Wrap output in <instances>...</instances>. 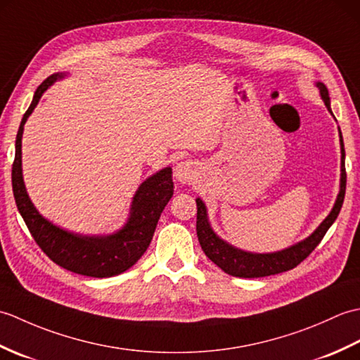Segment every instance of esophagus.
<instances>
[{
    "instance_id": "34e87169",
    "label": "esophagus",
    "mask_w": 360,
    "mask_h": 360,
    "mask_svg": "<svg viewBox=\"0 0 360 360\" xmlns=\"http://www.w3.org/2000/svg\"><path fill=\"white\" fill-rule=\"evenodd\" d=\"M198 174V165L193 162V160H184V162H179L174 168V176L176 179L182 184H188L192 182Z\"/></svg>"
}]
</instances>
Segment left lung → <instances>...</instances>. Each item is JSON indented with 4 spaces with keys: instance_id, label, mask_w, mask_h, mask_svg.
<instances>
[{
    "instance_id": "obj_1",
    "label": "left lung",
    "mask_w": 360,
    "mask_h": 360,
    "mask_svg": "<svg viewBox=\"0 0 360 360\" xmlns=\"http://www.w3.org/2000/svg\"><path fill=\"white\" fill-rule=\"evenodd\" d=\"M322 94L323 102L326 108L331 111L330 106V94L323 83H317ZM340 145H342V178H340V192L335 201L334 207L330 215L326 217L322 224L319 226L317 231L312 233L309 238L302 243L295 244V246L289 248L286 250L275 252V254H249V252H243L229 246L227 243L219 240L212 231V227L207 221V212H205L204 202L198 198L196 200V233L198 240H200L201 248L204 254L207 255L213 263L221 267L226 274L233 275V277L240 278H258V277H267V275H275L280 272H286L289 269H294L300 264L304 258H308L312 250H314L319 243L323 240L328 229L338 218L339 212L342 209L343 198H345V188H347V170H345V148H343V139L340 133Z\"/></svg>"
}]
</instances>
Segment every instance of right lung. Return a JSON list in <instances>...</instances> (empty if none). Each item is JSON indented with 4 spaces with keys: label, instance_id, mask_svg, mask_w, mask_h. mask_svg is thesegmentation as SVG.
Wrapping results in <instances>:
<instances>
[{
    "label": "right lung",
    "instance_id": "add662e5",
    "mask_svg": "<svg viewBox=\"0 0 360 360\" xmlns=\"http://www.w3.org/2000/svg\"><path fill=\"white\" fill-rule=\"evenodd\" d=\"M60 77L63 75L52 74L37 88L32 103L22 116L15 141V159L12 164L13 198L30 235L53 263L86 277H114L129 269L150 246L160 213L173 195L172 168H164L143 182L134 196L131 217L127 226L111 236L88 238L72 235L46 221L30 202L22 182L21 136L22 125L26 124L41 94Z\"/></svg>",
    "mask_w": 360,
    "mask_h": 360
}]
</instances>
